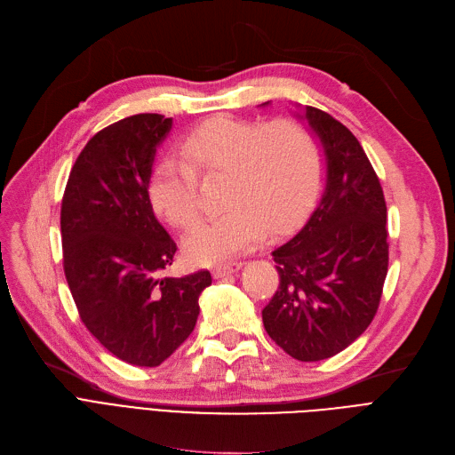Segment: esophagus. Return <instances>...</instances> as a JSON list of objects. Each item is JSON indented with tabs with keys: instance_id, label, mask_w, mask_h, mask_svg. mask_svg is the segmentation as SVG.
Wrapping results in <instances>:
<instances>
[{
	"instance_id": "34e87169",
	"label": "esophagus",
	"mask_w": 455,
	"mask_h": 455,
	"mask_svg": "<svg viewBox=\"0 0 455 455\" xmlns=\"http://www.w3.org/2000/svg\"><path fill=\"white\" fill-rule=\"evenodd\" d=\"M243 268V263H228V265H220L214 268V275L216 277H224V275H229L233 272H239Z\"/></svg>"
}]
</instances>
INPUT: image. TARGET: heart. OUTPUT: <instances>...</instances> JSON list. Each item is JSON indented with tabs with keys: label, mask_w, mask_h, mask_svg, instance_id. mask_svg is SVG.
<instances>
[{
	"label": "heart",
	"mask_w": 455,
	"mask_h": 455,
	"mask_svg": "<svg viewBox=\"0 0 455 455\" xmlns=\"http://www.w3.org/2000/svg\"><path fill=\"white\" fill-rule=\"evenodd\" d=\"M164 156L149 180L154 207L168 222L190 228L200 214L198 174L226 176V212L202 222L187 239L196 263H220L251 248L265 231L292 224L309 205L318 178V151L309 129L291 118L267 124L216 116Z\"/></svg>",
	"instance_id": "heart-1"
}]
</instances>
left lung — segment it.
I'll use <instances>...</instances> for the list:
<instances>
[{
	"label": "left lung",
	"mask_w": 455,
	"mask_h": 455,
	"mask_svg": "<svg viewBox=\"0 0 455 455\" xmlns=\"http://www.w3.org/2000/svg\"><path fill=\"white\" fill-rule=\"evenodd\" d=\"M326 187L306 226L272 251L279 287L263 309L270 339L298 361L342 352L371 326L388 267L387 205L364 149L331 115L306 107Z\"/></svg>",
	"instance_id": "left-lung-1"
}]
</instances>
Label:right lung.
Here are the masks:
<instances>
[{
    "instance_id": "right-lung-1",
    "label": "right lung",
    "mask_w": 455,
    "mask_h": 455,
    "mask_svg": "<svg viewBox=\"0 0 455 455\" xmlns=\"http://www.w3.org/2000/svg\"><path fill=\"white\" fill-rule=\"evenodd\" d=\"M172 118L135 115L98 132L76 159L60 205L62 267L79 316L107 350L159 366L192 333L211 272L163 275L176 243L149 202L156 149Z\"/></svg>"
}]
</instances>
